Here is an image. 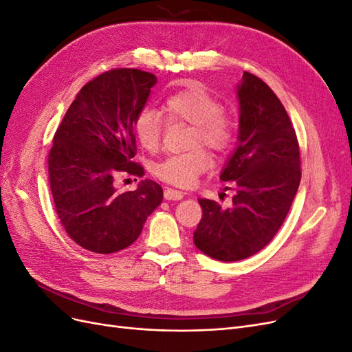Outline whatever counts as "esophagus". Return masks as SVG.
Segmentation results:
<instances>
[{"label": "esophagus", "mask_w": 352, "mask_h": 352, "mask_svg": "<svg viewBox=\"0 0 352 352\" xmlns=\"http://www.w3.org/2000/svg\"><path fill=\"white\" fill-rule=\"evenodd\" d=\"M164 198L168 201H179L184 198V192H180L177 189H172V188H166L164 189Z\"/></svg>", "instance_id": "1"}]
</instances>
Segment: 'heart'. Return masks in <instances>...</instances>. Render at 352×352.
I'll list each match as a JSON object with an SVG mask.
<instances>
[{"label": "heart", "instance_id": "b5f03b06", "mask_svg": "<svg viewBox=\"0 0 352 352\" xmlns=\"http://www.w3.org/2000/svg\"><path fill=\"white\" fill-rule=\"evenodd\" d=\"M160 112L167 123L184 122L190 124L188 145L199 144L223 153L232 145L235 138V120L223 109L217 98L199 83H189L185 88L172 92L163 100ZM163 119L158 111L144 109L133 120V132L138 142L145 150L158 148L163 135ZM212 164L210 154L202 148H194L189 153L168 155L155 164V175L167 184L176 186H192L197 177Z\"/></svg>", "mask_w": 352, "mask_h": 352}]
</instances>
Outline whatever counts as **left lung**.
I'll return each mask as SVG.
<instances>
[{"label":"left lung","instance_id":"left-lung-1","mask_svg":"<svg viewBox=\"0 0 352 352\" xmlns=\"http://www.w3.org/2000/svg\"><path fill=\"white\" fill-rule=\"evenodd\" d=\"M238 146L220 175L235 188L230 208L198 199L202 219L195 247L219 261L261 251L278 230L300 186V145L285 107L260 78L245 72L238 85Z\"/></svg>","mask_w":352,"mask_h":352}]
</instances>
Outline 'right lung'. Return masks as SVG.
Wrapping results in <instances>:
<instances>
[{"instance_id": "add662e5", "label": "right lung", "mask_w": 352, "mask_h": 352, "mask_svg": "<svg viewBox=\"0 0 352 352\" xmlns=\"http://www.w3.org/2000/svg\"><path fill=\"white\" fill-rule=\"evenodd\" d=\"M155 83L153 73L138 69L101 73L78 92L52 140L48 173L57 216L85 250L127 248L162 204L163 189L154 180L123 194L114 186L119 173L144 176L142 166L132 162L133 120Z\"/></svg>"}]
</instances>
